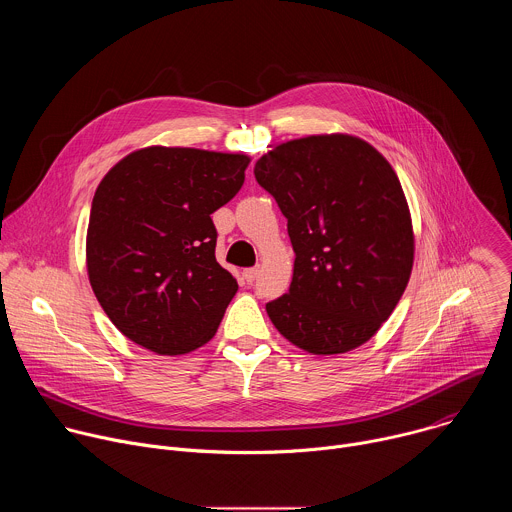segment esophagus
<instances>
[{"label": "esophagus", "mask_w": 512, "mask_h": 512, "mask_svg": "<svg viewBox=\"0 0 512 512\" xmlns=\"http://www.w3.org/2000/svg\"><path fill=\"white\" fill-rule=\"evenodd\" d=\"M257 275H259V267H249L243 271V277L247 283H253L257 279Z\"/></svg>", "instance_id": "esophagus-1"}]
</instances>
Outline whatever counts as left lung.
Wrapping results in <instances>:
<instances>
[{"label": "left lung", "instance_id": "obj_1", "mask_svg": "<svg viewBox=\"0 0 512 512\" xmlns=\"http://www.w3.org/2000/svg\"><path fill=\"white\" fill-rule=\"evenodd\" d=\"M257 182L287 218L294 277L265 306L273 326L312 354L371 340L409 283L415 237L391 164L348 133L285 141L255 164Z\"/></svg>", "mask_w": 512, "mask_h": 512}]
</instances>
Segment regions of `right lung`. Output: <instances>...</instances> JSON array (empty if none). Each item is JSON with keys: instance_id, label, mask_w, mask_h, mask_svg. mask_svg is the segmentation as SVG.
Segmentation results:
<instances>
[{"instance_id": "obj_1", "label": "right lung", "mask_w": 512, "mask_h": 512, "mask_svg": "<svg viewBox=\"0 0 512 512\" xmlns=\"http://www.w3.org/2000/svg\"><path fill=\"white\" fill-rule=\"evenodd\" d=\"M251 158L150 145L101 180L87 229L95 296L131 342L156 354L206 344L237 294L214 257L210 214L243 186Z\"/></svg>"}]
</instances>
